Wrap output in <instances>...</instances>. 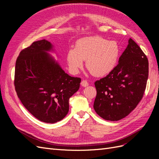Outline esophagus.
I'll return each instance as SVG.
<instances>
[{"label":"esophagus","mask_w":159,"mask_h":159,"mask_svg":"<svg viewBox=\"0 0 159 159\" xmlns=\"http://www.w3.org/2000/svg\"><path fill=\"white\" fill-rule=\"evenodd\" d=\"M81 85L83 86V87H87L89 85V83L88 82L87 80H82L81 82Z\"/></svg>","instance_id":"obj_1"}]
</instances>
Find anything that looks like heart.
<instances>
[{"label": "heart", "mask_w": 159, "mask_h": 159, "mask_svg": "<svg viewBox=\"0 0 159 159\" xmlns=\"http://www.w3.org/2000/svg\"><path fill=\"white\" fill-rule=\"evenodd\" d=\"M121 48L116 41H109L100 36L81 38L75 48L67 53L66 59L72 73H78L83 68L84 60L90 73L96 77L110 74L117 66Z\"/></svg>", "instance_id": "1"}]
</instances>
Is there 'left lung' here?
<instances>
[{"label":"left lung","instance_id":"left-lung-1","mask_svg":"<svg viewBox=\"0 0 159 159\" xmlns=\"http://www.w3.org/2000/svg\"><path fill=\"white\" fill-rule=\"evenodd\" d=\"M148 76L146 55L131 38L119 64L106 77L96 81L95 112L107 121H119L131 113L143 97Z\"/></svg>","mask_w":159,"mask_h":159}]
</instances>
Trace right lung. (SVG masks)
<instances>
[{"instance_id":"obj_1","label":"right lung","mask_w":159,"mask_h":159,"mask_svg":"<svg viewBox=\"0 0 159 159\" xmlns=\"http://www.w3.org/2000/svg\"><path fill=\"white\" fill-rule=\"evenodd\" d=\"M53 46L46 40L22 50L16 61L14 86L18 98L36 119L47 123L63 119L69 99L80 88L81 78L71 77L48 53Z\"/></svg>"}]
</instances>
